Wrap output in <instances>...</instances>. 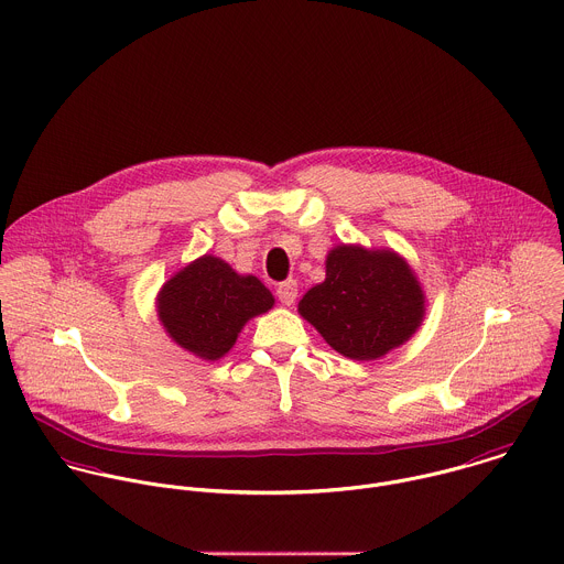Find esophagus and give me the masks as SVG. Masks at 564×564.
Here are the masks:
<instances>
[{"label": "esophagus", "instance_id": "34e87169", "mask_svg": "<svg viewBox=\"0 0 564 564\" xmlns=\"http://www.w3.org/2000/svg\"><path fill=\"white\" fill-rule=\"evenodd\" d=\"M297 297V282L295 280H284L278 284V300L284 304V306H291Z\"/></svg>", "mask_w": 564, "mask_h": 564}]
</instances>
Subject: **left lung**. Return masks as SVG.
<instances>
[{"label":"left lung","instance_id":"8db88e82","mask_svg":"<svg viewBox=\"0 0 564 564\" xmlns=\"http://www.w3.org/2000/svg\"><path fill=\"white\" fill-rule=\"evenodd\" d=\"M300 313L337 352L372 361L415 333L424 297L395 253L341 245L328 253L326 280L302 297Z\"/></svg>","mask_w":564,"mask_h":564}]
</instances>
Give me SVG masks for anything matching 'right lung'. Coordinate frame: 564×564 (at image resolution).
I'll return each mask as SVG.
<instances>
[{"instance_id": "1", "label": "right lung", "mask_w": 564, "mask_h": 564, "mask_svg": "<svg viewBox=\"0 0 564 564\" xmlns=\"http://www.w3.org/2000/svg\"><path fill=\"white\" fill-rule=\"evenodd\" d=\"M273 295L253 275H238L227 262L203 256L160 293V319L169 335L205 361L220 359L247 319L267 313Z\"/></svg>"}]
</instances>
